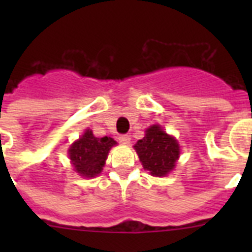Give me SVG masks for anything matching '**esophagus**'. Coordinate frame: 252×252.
I'll list each match as a JSON object with an SVG mask.
<instances>
[{"label":"esophagus","instance_id":"esophagus-1","mask_svg":"<svg viewBox=\"0 0 252 252\" xmlns=\"http://www.w3.org/2000/svg\"><path fill=\"white\" fill-rule=\"evenodd\" d=\"M130 136L128 135H120L119 136V141L121 142V144H124V145H128L130 144Z\"/></svg>","mask_w":252,"mask_h":252}]
</instances>
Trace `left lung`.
<instances>
[{"instance_id":"1","label":"left lung","mask_w":252,"mask_h":252,"mask_svg":"<svg viewBox=\"0 0 252 252\" xmlns=\"http://www.w3.org/2000/svg\"><path fill=\"white\" fill-rule=\"evenodd\" d=\"M144 169L154 177H164L174 168L179 158V145L174 137L166 135L160 126L154 125L146 130L144 139L135 146Z\"/></svg>"}]
</instances>
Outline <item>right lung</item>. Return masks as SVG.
<instances>
[{"label":"right lung","mask_w":252,"mask_h":252,"mask_svg":"<svg viewBox=\"0 0 252 252\" xmlns=\"http://www.w3.org/2000/svg\"><path fill=\"white\" fill-rule=\"evenodd\" d=\"M113 145L116 141L111 137H95L92 131L87 130L69 149V158L75 171L87 178L98 175Z\"/></svg>","instance_id":"add662e5"}]
</instances>
